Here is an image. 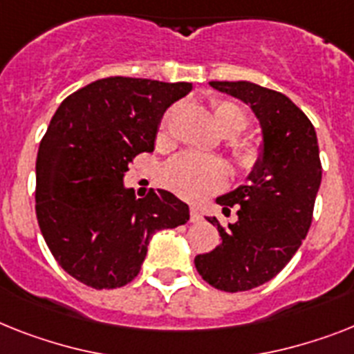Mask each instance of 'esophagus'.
Here are the masks:
<instances>
[{"label": "esophagus", "instance_id": "34e87169", "mask_svg": "<svg viewBox=\"0 0 354 354\" xmlns=\"http://www.w3.org/2000/svg\"><path fill=\"white\" fill-rule=\"evenodd\" d=\"M189 218H192V223H198V221H203V215L197 208H192L189 209Z\"/></svg>", "mask_w": 354, "mask_h": 354}]
</instances>
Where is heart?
Masks as SVG:
<instances>
[{"mask_svg":"<svg viewBox=\"0 0 354 354\" xmlns=\"http://www.w3.org/2000/svg\"><path fill=\"white\" fill-rule=\"evenodd\" d=\"M213 119L223 136H235L248 124V113L232 101H215ZM166 122V119H165ZM235 160L244 168H250L261 156L259 141L250 136L236 137L232 142ZM227 170L223 160L197 153H180L165 166L162 183L183 198L198 201L217 192L226 184Z\"/></svg>","mask_w":354,"mask_h":354,"instance_id":"heart-1","label":"heart"}]
</instances>
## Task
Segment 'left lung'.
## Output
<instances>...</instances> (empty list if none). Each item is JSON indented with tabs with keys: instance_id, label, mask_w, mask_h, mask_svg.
<instances>
[{
	"instance_id": "1",
	"label": "left lung",
	"mask_w": 354,
	"mask_h": 354,
	"mask_svg": "<svg viewBox=\"0 0 354 354\" xmlns=\"http://www.w3.org/2000/svg\"><path fill=\"white\" fill-rule=\"evenodd\" d=\"M209 84L250 104L262 128V151L250 183L217 198L224 215L236 209V221L224 227L208 217L221 244L195 257L198 275L209 286L236 293L262 286L293 259L313 221L322 165L315 127L284 93L250 81Z\"/></svg>"
}]
</instances>
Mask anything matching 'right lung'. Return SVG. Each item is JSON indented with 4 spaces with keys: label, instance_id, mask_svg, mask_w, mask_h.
<instances>
[{
    "label": "right lung",
    "instance_id": "1",
    "mask_svg": "<svg viewBox=\"0 0 354 354\" xmlns=\"http://www.w3.org/2000/svg\"><path fill=\"white\" fill-rule=\"evenodd\" d=\"M189 90L118 75L79 88L55 110L37 151L36 215L57 264L79 282L127 286L151 235L188 223V204L174 194L137 198L122 177L133 157L153 151L162 113Z\"/></svg>",
    "mask_w": 354,
    "mask_h": 354
}]
</instances>
